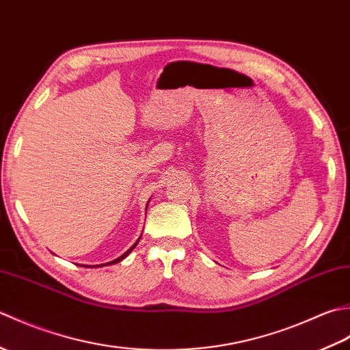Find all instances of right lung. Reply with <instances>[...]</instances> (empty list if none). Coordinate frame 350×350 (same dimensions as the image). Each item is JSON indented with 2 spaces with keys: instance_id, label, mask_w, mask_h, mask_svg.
Segmentation results:
<instances>
[{
  "instance_id": "right-lung-1",
  "label": "right lung",
  "mask_w": 350,
  "mask_h": 350,
  "mask_svg": "<svg viewBox=\"0 0 350 350\" xmlns=\"http://www.w3.org/2000/svg\"><path fill=\"white\" fill-rule=\"evenodd\" d=\"M137 243H138V241H137V242H135V245H133V247H132V248H129V250H128V251H126V252H124V254H123V256H120V257H118V258H116V260H113V262H109V263H105V265H114V263H118V262H120V260H123V258H124V257H126V256H128V254H129V252H131V251H132V250H133V248H135V247H137ZM99 266H102V265H99ZM90 267H92V266H90Z\"/></svg>"
}]
</instances>
